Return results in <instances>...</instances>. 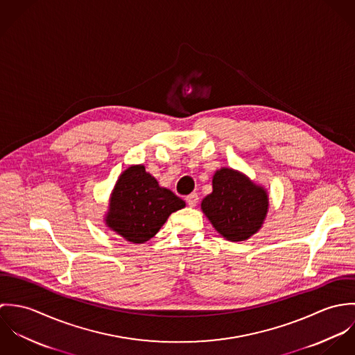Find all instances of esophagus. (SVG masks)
<instances>
[{
    "label": "esophagus",
    "mask_w": 355,
    "mask_h": 355,
    "mask_svg": "<svg viewBox=\"0 0 355 355\" xmlns=\"http://www.w3.org/2000/svg\"><path fill=\"white\" fill-rule=\"evenodd\" d=\"M198 200H200V198H198V194H197V193H191L190 196L186 197V202H187L189 206H191V207L198 203Z\"/></svg>",
    "instance_id": "esophagus-1"
}]
</instances>
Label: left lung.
<instances>
[{"instance_id":"obj_1","label":"left lung","mask_w":355,"mask_h":355,"mask_svg":"<svg viewBox=\"0 0 355 355\" xmlns=\"http://www.w3.org/2000/svg\"><path fill=\"white\" fill-rule=\"evenodd\" d=\"M213 191L201 202L205 216L216 231L231 242H242L262 227L269 198L262 186L232 168L213 175Z\"/></svg>"}]
</instances>
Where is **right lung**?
Returning a JSON list of instances; mask_svg holds the SVG:
<instances>
[{
    "mask_svg": "<svg viewBox=\"0 0 355 355\" xmlns=\"http://www.w3.org/2000/svg\"><path fill=\"white\" fill-rule=\"evenodd\" d=\"M184 206V201L171 190L159 187L144 165H131L114 184L105 223L127 242L145 243L171 213Z\"/></svg>",
    "mask_w": 355,
    "mask_h": 355,
    "instance_id": "1",
    "label": "right lung"
}]
</instances>
